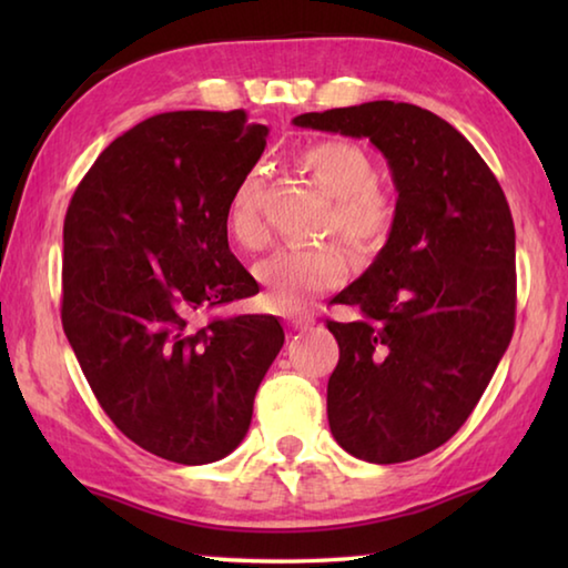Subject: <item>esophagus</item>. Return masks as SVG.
Listing matches in <instances>:
<instances>
[{
  "label": "esophagus",
  "mask_w": 568,
  "mask_h": 568,
  "mask_svg": "<svg viewBox=\"0 0 568 568\" xmlns=\"http://www.w3.org/2000/svg\"><path fill=\"white\" fill-rule=\"evenodd\" d=\"M287 323H291L295 331H307L313 325V318H305V315H293V318H287Z\"/></svg>",
  "instance_id": "1"
}]
</instances>
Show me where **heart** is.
I'll list each match as a JSON object with an SVG mask.
<instances>
[{
  "mask_svg": "<svg viewBox=\"0 0 568 568\" xmlns=\"http://www.w3.org/2000/svg\"><path fill=\"white\" fill-rule=\"evenodd\" d=\"M297 165L328 195L325 230L338 235L358 263H371L386 247L393 230V203L376 185V165L368 152L348 140H321L301 150ZM227 235L245 250L265 247L271 230L263 215V172L250 170L237 182L225 215ZM348 275V257L335 243L281 247L255 265L267 301L277 311H297L315 295Z\"/></svg>",
  "mask_w": 568,
  "mask_h": 568,
  "instance_id": "b5f03b06",
  "label": "heart"
}]
</instances>
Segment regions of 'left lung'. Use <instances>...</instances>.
<instances>
[{
  "label": "left lung",
  "mask_w": 568,
  "mask_h": 568,
  "mask_svg": "<svg viewBox=\"0 0 568 568\" xmlns=\"http://www.w3.org/2000/svg\"><path fill=\"white\" fill-rule=\"evenodd\" d=\"M293 124L371 140L390 168L398 200L388 243L333 297L358 318L328 321L341 348L328 423L351 456L403 464L464 426L511 343V210L464 134L416 104L363 102Z\"/></svg>",
  "instance_id": "1"
}]
</instances>
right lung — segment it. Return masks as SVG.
<instances>
[{"mask_svg": "<svg viewBox=\"0 0 568 568\" xmlns=\"http://www.w3.org/2000/svg\"><path fill=\"white\" fill-rule=\"evenodd\" d=\"M265 138L243 110L155 114L102 150L67 207V341L114 426L175 464L240 446L285 341L275 315L195 323L257 293L225 215Z\"/></svg>", "mask_w": 568, "mask_h": 568, "instance_id": "right-lung-1", "label": "right lung"}]
</instances>
